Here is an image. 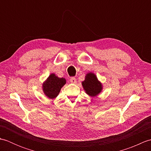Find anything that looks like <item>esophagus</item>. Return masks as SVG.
<instances>
[{"label":"esophagus","mask_w":151,"mask_h":151,"mask_svg":"<svg viewBox=\"0 0 151 151\" xmlns=\"http://www.w3.org/2000/svg\"><path fill=\"white\" fill-rule=\"evenodd\" d=\"M70 82L73 83V84H75V83L76 82V80L75 78L72 77V78H70Z\"/></svg>","instance_id":"obj_1"}]
</instances>
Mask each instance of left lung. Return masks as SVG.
Listing matches in <instances>:
<instances>
[{
	"instance_id": "1",
	"label": "left lung",
	"mask_w": 151,
	"mask_h": 151,
	"mask_svg": "<svg viewBox=\"0 0 151 151\" xmlns=\"http://www.w3.org/2000/svg\"><path fill=\"white\" fill-rule=\"evenodd\" d=\"M83 88L90 97H95L102 91V86L94 73H89L86 75L84 81L82 82Z\"/></svg>"
}]
</instances>
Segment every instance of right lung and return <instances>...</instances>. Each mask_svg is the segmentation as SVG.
<instances>
[{
    "mask_svg": "<svg viewBox=\"0 0 151 151\" xmlns=\"http://www.w3.org/2000/svg\"><path fill=\"white\" fill-rule=\"evenodd\" d=\"M66 80L59 78L55 74L52 73L43 84V91L47 97L53 99L58 95L61 89L65 84Z\"/></svg>",
    "mask_w": 151,
    "mask_h": 151,
    "instance_id": "1",
    "label": "right lung"
}]
</instances>
